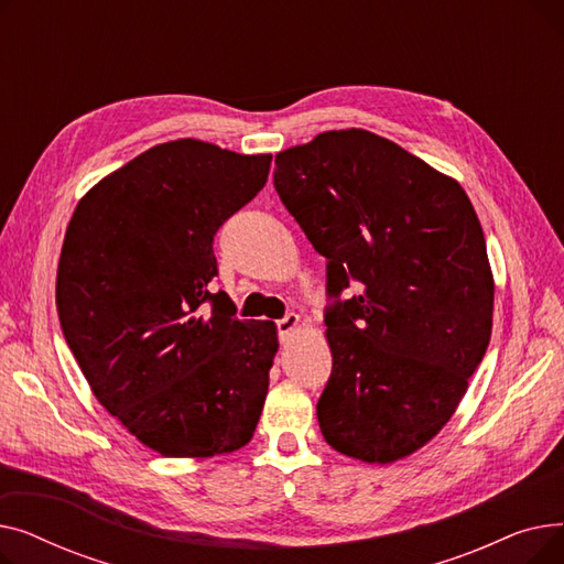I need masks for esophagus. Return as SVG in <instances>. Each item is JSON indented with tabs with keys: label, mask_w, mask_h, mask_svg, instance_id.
I'll return each instance as SVG.
<instances>
[{
	"label": "esophagus",
	"mask_w": 564,
	"mask_h": 564,
	"mask_svg": "<svg viewBox=\"0 0 564 564\" xmlns=\"http://www.w3.org/2000/svg\"><path fill=\"white\" fill-rule=\"evenodd\" d=\"M276 329H279V338H281V340H288L294 332L300 329V315H294V313L285 315L283 319L276 322Z\"/></svg>",
	"instance_id": "34e87169"
}]
</instances>
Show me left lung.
Segmentation results:
<instances>
[{
    "instance_id": "8db88e82",
    "label": "left lung",
    "mask_w": 564,
    "mask_h": 564,
    "mask_svg": "<svg viewBox=\"0 0 564 564\" xmlns=\"http://www.w3.org/2000/svg\"><path fill=\"white\" fill-rule=\"evenodd\" d=\"M274 187L327 258L324 441L368 464L416 453L451 421L491 338L494 276L466 192L357 128L281 151ZM349 280L362 292L340 301Z\"/></svg>"
}]
</instances>
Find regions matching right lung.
<instances>
[{"label":"right lung","instance_id":"right-lung-1","mask_svg":"<svg viewBox=\"0 0 564 564\" xmlns=\"http://www.w3.org/2000/svg\"><path fill=\"white\" fill-rule=\"evenodd\" d=\"M270 164L166 141L102 177L68 224L56 270L66 343L98 402L164 457L226 455L256 432L276 324L237 319L207 285L217 230L264 187Z\"/></svg>","mask_w":564,"mask_h":564}]
</instances>
